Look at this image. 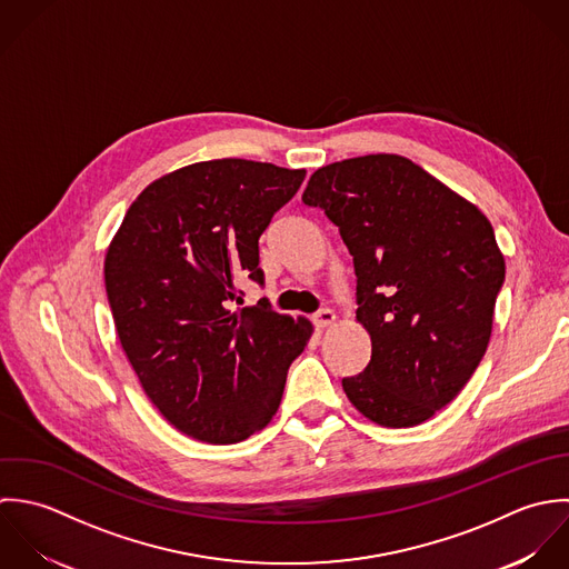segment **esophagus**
Returning <instances> with one entry per match:
<instances>
[{
  "label": "esophagus",
  "instance_id": "1",
  "mask_svg": "<svg viewBox=\"0 0 569 569\" xmlns=\"http://www.w3.org/2000/svg\"><path fill=\"white\" fill-rule=\"evenodd\" d=\"M337 321V315L332 312V310H328V308H323V310H319L317 315H315V326L317 328H328V326H332Z\"/></svg>",
  "mask_w": 569,
  "mask_h": 569
}]
</instances>
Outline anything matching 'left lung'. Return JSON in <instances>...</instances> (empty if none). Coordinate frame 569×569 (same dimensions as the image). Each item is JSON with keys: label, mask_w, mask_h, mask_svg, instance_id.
Here are the masks:
<instances>
[{"label": "left lung", "mask_w": 569, "mask_h": 569, "mask_svg": "<svg viewBox=\"0 0 569 569\" xmlns=\"http://www.w3.org/2000/svg\"><path fill=\"white\" fill-rule=\"evenodd\" d=\"M353 259L371 360L342 389L380 427L429 420L486 353L506 263L486 216L393 153L321 167L303 191Z\"/></svg>", "instance_id": "left-lung-1"}]
</instances>
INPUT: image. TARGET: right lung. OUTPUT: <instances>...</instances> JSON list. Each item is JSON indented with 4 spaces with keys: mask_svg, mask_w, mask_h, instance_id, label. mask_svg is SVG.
<instances>
[{
    "mask_svg": "<svg viewBox=\"0 0 569 569\" xmlns=\"http://www.w3.org/2000/svg\"><path fill=\"white\" fill-rule=\"evenodd\" d=\"M306 178L303 169L224 158L149 184L106 257L120 345L158 411L184 436L234 445L274 416L306 319L268 299L241 303L237 283L263 286L259 237Z\"/></svg>",
    "mask_w": 569,
    "mask_h": 569,
    "instance_id": "1",
    "label": "right lung"
}]
</instances>
